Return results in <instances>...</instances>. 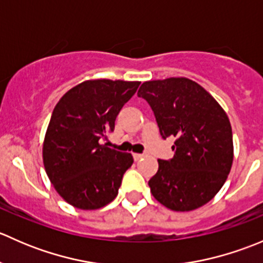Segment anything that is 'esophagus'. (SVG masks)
<instances>
[{
    "instance_id": "34e87169",
    "label": "esophagus",
    "mask_w": 263,
    "mask_h": 263,
    "mask_svg": "<svg viewBox=\"0 0 263 263\" xmlns=\"http://www.w3.org/2000/svg\"><path fill=\"white\" fill-rule=\"evenodd\" d=\"M144 158V155H142V154H134V159L135 160H140V159H142Z\"/></svg>"
}]
</instances>
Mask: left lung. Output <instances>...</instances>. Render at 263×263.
Instances as JSON below:
<instances>
[{"label": "left lung", "instance_id": "obj_1", "mask_svg": "<svg viewBox=\"0 0 263 263\" xmlns=\"http://www.w3.org/2000/svg\"><path fill=\"white\" fill-rule=\"evenodd\" d=\"M163 139L176 137L171 160H158L148 181L154 197L173 211H191L213 200L233 164V134L219 103L185 78L146 81L140 86Z\"/></svg>", "mask_w": 263, "mask_h": 263}]
</instances>
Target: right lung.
Here are the masks:
<instances>
[{"instance_id":"obj_1","label":"right lung","mask_w":263,"mask_h":263,"mask_svg":"<svg viewBox=\"0 0 263 263\" xmlns=\"http://www.w3.org/2000/svg\"><path fill=\"white\" fill-rule=\"evenodd\" d=\"M139 81L87 80L68 90L53 109L43 142L47 176L58 195L81 210H97L118 195L134 163L128 153L102 145Z\"/></svg>"}]
</instances>
